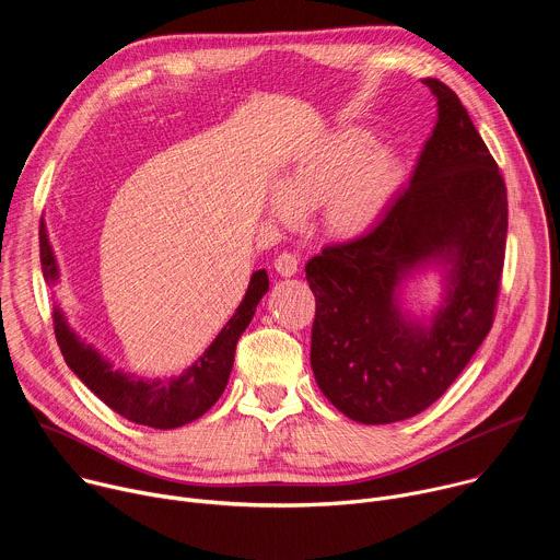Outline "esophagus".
I'll return each mask as SVG.
<instances>
[{
	"instance_id": "obj_1",
	"label": "esophagus",
	"mask_w": 560,
	"mask_h": 560,
	"mask_svg": "<svg viewBox=\"0 0 560 560\" xmlns=\"http://www.w3.org/2000/svg\"><path fill=\"white\" fill-rule=\"evenodd\" d=\"M275 270L281 275V277H294L299 272V259L292 255V253H281L277 259H275Z\"/></svg>"
}]
</instances>
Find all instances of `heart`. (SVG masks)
<instances>
[{
    "label": "heart",
    "instance_id": "1",
    "mask_svg": "<svg viewBox=\"0 0 560 560\" xmlns=\"http://www.w3.org/2000/svg\"><path fill=\"white\" fill-rule=\"evenodd\" d=\"M406 179L404 156L376 145L372 132L343 128L303 145L270 197V212L290 221L318 208V225L335 238H359L385 214Z\"/></svg>",
    "mask_w": 560,
    "mask_h": 560
}]
</instances>
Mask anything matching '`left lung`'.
Wrapping results in <instances>:
<instances>
[{"label":"left lung","instance_id":"obj_1","mask_svg":"<svg viewBox=\"0 0 560 560\" xmlns=\"http://www.w3.org/2000/svg\"><path fill=\"white\" fill-rule=\"evenodd\" d=\"M439 106L410 186L368 234L307 261L316 299L312 372L328 401L365 425L406 421L454 383L488 337L508 238V188L456 93L423 79ZM448 272L430 327L397 305V285L425 262Z\"/></svg>","mask_w":560,"mask_h":560}]
</instances>
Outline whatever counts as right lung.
<instances>
[{"label":"right lung","mask_w":560,"mask_h":560,"mask_svg":"<svg viewBox=\"0 0 560 560\" xmlns=\"http://www.w3.org/2000/svg\"><path fill=\"white\" fill-rule=\"evenodd\" d=\"M39 259L44 279L52 285L59 279V270L44 223L39 225ZM266 292V270L253 272L244 301L238 303L236 312L210 343V348L184 374L171 376L166 381H145L115 370L93 346L70 330L59 307L52 310V328L68 368L110 410L145 428L173 430L197 421L217 404V398L228 385L236 341L253 322L257 303Z\"/></svg>","instance_id":"obj_1"}]
</instances>
